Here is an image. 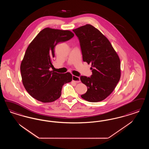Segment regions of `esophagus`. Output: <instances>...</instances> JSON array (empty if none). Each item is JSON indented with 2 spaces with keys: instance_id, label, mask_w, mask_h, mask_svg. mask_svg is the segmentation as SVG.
<instances>
[{
  "instance_id": "obj_1",
  "label": "esophagus",
  "mask_w": 149,
  "mask_h": 149,
  "mask_svg": "<svg viewBox=\"0 0 149 149\" xmlns=\"http://www.w3.org/2000/svg\"><path fill=\"white\" fill-rule=\"evenodd\" d=\"M72 81H74L75 82H76L77 83H80V77H76L75 75H72Z\"/></svg>"
}]
</instances>
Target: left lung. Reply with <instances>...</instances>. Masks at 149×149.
<instances>
[{"label":"left lung","instance_id":"left-lung-1","mask_svg":"<svg viewBox=\"0 0 149 149\" xmlns=\"http://www.w3.org/2000/svg\"><path fill=\"white\" fill-rule=\"evenodd\" d=\"M77 36L84 61L91 64L90 77L81 76L87 87L81 97L89 102L106 99L115 88L120 76V60L110 42L101 32L90 24L72 30Z\"/></svg>","mask_w":149,"mask_h":149}]
</instances>
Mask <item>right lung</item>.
<instances>
[{
	"instance_id": "obj_1",
	"label": "right lung",
	"mask_w": 149,
	"mask_h": 149,
	"mask_svg": "<svg viewBox=\"0 0 149 149\" xmlns=\"http://www.w3.org/2000/svg\"><path fill=\"white\" fill-rule=\"evenodd\" d=\"M74 36L69 30L46 28L29 45L20 65V72L25 89L37 100L55 101L61 96L64 84L72 81L70 73H58L50 71V68L53 67L55 47Z\"/></svg>"
}]
</instances>
